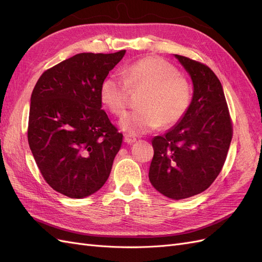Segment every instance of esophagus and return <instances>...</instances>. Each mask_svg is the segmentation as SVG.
Segmentation results:
<instances>
[{
	"instance_id": "esophagus-1",
	"label": "esophagus",
	"mask_w": 262,
	"mask_h": 262,
	"mask_svg": "<svg viewBox=\"0 0 262 262\" xmlns=\"http://www.w3.org/2000/svg\"><path fill=\"white\" fill-rule=\"evenodd\" d=\"M123 141L125 142L126 144H133L134 142H137V138L131 136V134H125L124 138H123Z\"/></svg>"
}]
</instances>
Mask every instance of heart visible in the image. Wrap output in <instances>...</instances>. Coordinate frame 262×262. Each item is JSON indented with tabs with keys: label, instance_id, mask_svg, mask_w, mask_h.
I'll return each mask as SVG.
<instances>
[{
	"label": "heart",
	"instance_id": "1",
	"mask_svg": "<svg viewBox=\"0 0 262 262\" xmlns=\"http://www.w3.org/2000/svg\"><path fill=\"white\" fill-rule=\"evenodd\" d=\"M128 87L143 89L140 109L124 116L120 128L130 134H143L163 124L180 121L191 105L192 91L185 77L167 61L145 57L125 67L120 75H109L100 84V99L110 113L122 116L128 100Z\"/></svg>",
	"mask_w": 262,
	"mask_h": 262
}]
</instances>
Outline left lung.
Here are the masks:
<instances>
[{
  "mask_svg": "<svg viewBox=\"0 0 262 262\" xmlns=\"http://www.w3.org/2000/svg\"><path fill=\"white\" fill-rule=\"evenodd\" d=\"M191 77V105L180 121L152 140L150 184L165 196L186 199L207 190L225 163L233 137L223 87L213 71L173 54Z\"/></svg>",
  "mask_w": 262,
  "mask_h": 262,
  "instance_id": "1",
  "label": "left lung"
}]
</instances>
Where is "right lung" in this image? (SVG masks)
<instances>
[{"mask_svg":"<svg viewBox=\"0 0 262 262\" xmlns=\"http://www.w3.org/2000/svg\"><path fill=\"white\" fill-rule=\"evenodd\" d=\"M125 50L78 53L47 70L30 97L28 143L48 185L73 199L105 185L123 136L101 109L100 84Z\"/></svg>","mask_w":262,"mask_h":262,"instance_id":"right-lung-1","label":"right lung"}]
</instances>
